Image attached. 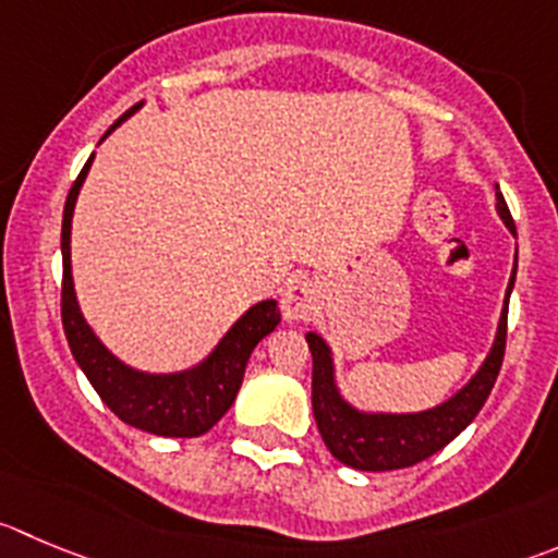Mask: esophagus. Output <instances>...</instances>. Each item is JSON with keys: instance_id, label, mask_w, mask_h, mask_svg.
Instances as JSON below:
<instances>
[{"instance_id": "1", "label": "esophagus", "mask_w": 558, "mask_h": 558, "mask_svg": "<svg viewBox=\"0 0 558 558\" xmlns=\"http://www.w3.org/2000/svg\"><path fill=\"white\" fill-rule=\"evenodd\" d=\"M317 299H320L317 282L306 279V276L293 279L282 293L284 320H306V317H312V312L317 310Z\"/></svg>"}]
</instances>
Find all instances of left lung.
<instances>
[{"label":"left lung","instance_id":"left-lung-1","mask_svg":"<svg viewBox=\"0 0 558 558\" xmlns=\"http://www.w3.org/2000/svg\"><path fill=\"white\" fill-rule=\"evenodd\" d=\"M496 208L501 214L504 225L514 232L512 214L504 203L501 191L496 194ZM512 279H509L507 299L509 290H512ZM306 342H310L312 350V411H315L317 429H320L328 452L339 463L359 471L408 469V465L427 460L429 454L441 452L482 411L504 362L507 304H504L501 323H498L496 342H493L490 355L485 359L480 373L452 400L424 413H402V416H395V413H359L337 395L328 344L317 333H306Z\"/></svg>","mask_w":558,"mask_h":558}]
</instances>
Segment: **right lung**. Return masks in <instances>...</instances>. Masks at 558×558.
<instances>
[{
    "label": "right lung",
    "instance_id": "add662e5",
    "mask_svg": "<svg viewBox=\"0 0 558 558\" xmlns=\"http://www.w3.org/2000/svg\"><path fill=\"white\" fill-rule=\"evenodd\" d=\"M136 109H140V104L131 106L106 134H111ZM89 163H93V156L84 163L78 178L73 180L65 199V214H62V328H65L71 353L93 384V389L98 391L100 400L111 408L117 418L153 435L196 438V435L208 433L230 411L238 389H241L248 355L265 333L279 326L282 315L276 310V301H263V304L252 306L227 331V337L210 353L208 362L189 369V373L145 375L125 367L123 362H117L114 355L98 342V337L89 331L82 312H78L76 293H73L71 219Z\"/></svg>",
    "mask_w": 558,
    "mask_h": 558
}]
</instances>
